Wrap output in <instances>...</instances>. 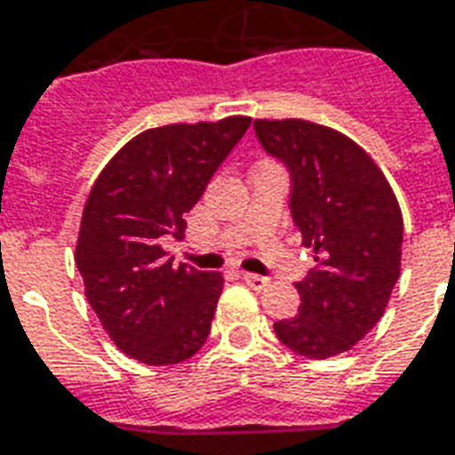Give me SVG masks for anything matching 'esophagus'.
I'll use <instances>...</instances> for the list:
<instances>
[{"label": "esophagus", "mask_w": 455, "mask_h": 455, "mask_svg": "<svg viewBox=\"0 0 455 455\" xmlns=\"http://www.w3.org/2000/svg\"><path fill=\"white\" fill-rule=\"evenodd\" d=\"M243 283H246L248 287H253V290H266L267 285H270V280L263 275H253V273H243Z\"/></svg>", "instance_id": "esophagus-1"}]
</instances>
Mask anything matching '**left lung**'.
I'll return each instance as SVG.
<instances>
[{
  "label": "left lung",
  "instance_id": "left-lung-1",
  "mask_svg": "<svg viewBox=\"0 0 455 455\" xmlns=\"http://www.w3.org/2000/svg\"><path fill=\"white\" fill-rule=\"evenodd\" d=\"M260 146L292 178L290 212L316 266L297 283L299 315L275 322L290 351L324 361L380 322L400 277L402 212L390 182L341 131L305 119H256Z\"/></svg>",
  "mask_w": 455,
  "mask_h": 455
}]
</instances>
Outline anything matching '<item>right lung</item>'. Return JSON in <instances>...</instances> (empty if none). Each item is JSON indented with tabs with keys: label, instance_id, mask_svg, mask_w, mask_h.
<instances>
[{
	"label": "right lung",
	"instance_id": "1",
	"mask_svg": "<svg viewBox=\"0 0 455 455\" xmlns=\"http://www.w3.org/2000/svg\"><path fill=\"white\" fill-rule=\"evenodd\" d=\"M251 126L248 116L168 124L133 136L84 202L75 263L84 297L116 348L146 365H175L204 346L221 273L172 266L163 236L185 214Z\"/></svg>",
	"mask_w": 455,
	"mask_h": 455
}]
</instances>
